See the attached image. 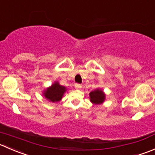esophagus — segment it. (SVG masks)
<instances>
[{"label": "esophagus", "instance_id": "34e87169", "mask_svg": "<svg viewBox=\"0 0 155 155\" xmlns=\"http://www.w3.org/2000/svg\"><path fill=\"white\" fill-rule=\"evenodd\" d=\"M75 88H76V89H80V88H82V85L79 83H76L75 84Z\"/></svg>", "mask_w": 155, "mask_h": 155}]
</instances>
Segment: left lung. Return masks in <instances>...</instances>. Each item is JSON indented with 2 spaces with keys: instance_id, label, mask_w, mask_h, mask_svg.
<instances>
[{
  "instance_id": "left-lung-1",
  "label": "left lung",
  "mask_w": 155,
  "mask_h": 155,
  "mask_svg": "<svg viewBox=\"0 0 155 155\" xmlns=\"http://www.w3.org/2000/svg\"><path fill=\"white\" fill-rule=\"evenodd\" d=\"M90 96V101L92 102L93 104H101L102 102L104 101L105 94H104L103 91L100 89H96L94 91H91L89 93Z\"/></svg>"
}]
</instances>
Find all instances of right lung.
<instances>
[{"mask_svg":"<svg viewBox=\"0 0 155 155\" xmlns=\"http://www.w3.org/2000/svg\"><path fill=\"white\" fill-rule=\"evenodd\" d=\"M66 91V88L60 85L58 82L54 83L50 88H47L44 92V96L52 102H58L61 100L64 93Z\"/></svg>","mask_w":155,"mask_h":155,"instance_id":"obj_1","label":"right lung"}]
</instances>
